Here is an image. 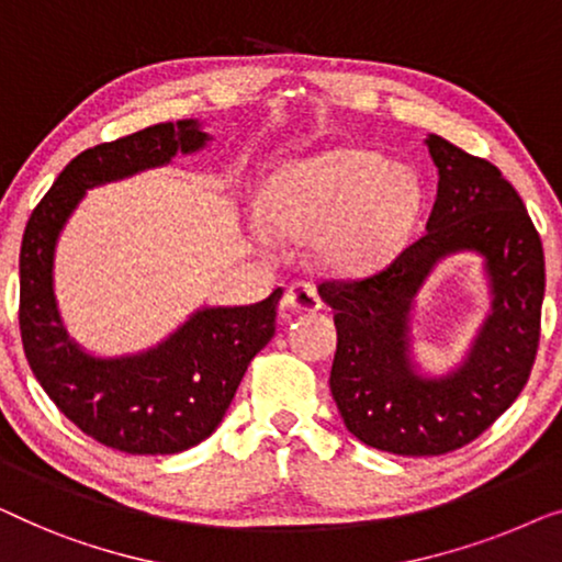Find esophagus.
Returning a JSON list of instances; mask_svg holds the SVG:
<instances>
[{"label": "esophagus", "instance_id": "34e87169", "mask_svg": "<svg viewBox=\"0 0 562 562\" xmlns=\"http://www.w3.org/2000/svg\"><path fill=\"white\" fill-rule=\"evenodd\" d=\"M280 307L284 315H300V313L321 311L323 303H321L318 292H315L313 284L295 282V284H290L288 292H284Z\"/></svg>", "mask_w": 562, "mask_h": 562}]
</instances>
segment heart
<instances>
[{"label":"heart","instance_id":"b5f03b06","mask_svg":"<svg viewBox=\"0 0 562 562\" xmlns=\"http://www.w3.org/2000/svg\"><path fill=\"white\" fill-rule=\"evenodd\" d=\"M425 191L409 165L361 147L288 162L267 180L257 241H311L323 267L369 272L400 255L417 228Z\"/></svg>","mask_w":562,"mask_h":562}]
</instances>
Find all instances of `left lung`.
Listing matches in <instances>:
<instances>
[{"mask_svg": "<svg viewBox=\"0 0 562 562\" xmlns=\"http://www.w3.org/2000/svg\"><path fill=\"white\" fill-rule=\"evenodd\" d=\"M438 195L425 234L390 267L323 282L338 346L330 394L346 430L394 456H440L479 438L525 390L540 341L544 255L519 193L499 168L438 134L425 137ZM476 254L490 313L461 362L432 375L414 357V307L442 258Z\"/></svg>", "mask_w": 562, "mask_h": 562, "instance_id": "left-lung-1", "label": "left lung"}]
</instances>
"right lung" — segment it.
Instances as JSON below:
<instances>
[{
  "label": "right lung",
  "instance_id": "obj_1",
  "mask_svg": "<svg viewBox=\"0 0 562 562\" xmlns=\"http://www.w3.org/2000/svg\"><path fill=\"white\" fill-rule=\"evenodd\" d=\"M211 139L203 122L180 120L86 149L55 178L22 236L20 334L30 369L70 423L124 453H180L218 428L249 361L274 336L282 290L255 305H201L149 349L99 357L60 318L55 249L91 188L165 168Z\"/></svg>",
  "mask_w": 562,
  "mask_h": 562
}]
</instances>
